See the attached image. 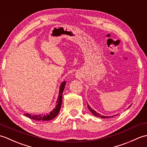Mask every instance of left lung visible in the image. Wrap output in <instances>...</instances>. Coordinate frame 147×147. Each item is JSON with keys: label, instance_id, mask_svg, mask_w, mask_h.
I'll return each mask as SVG.
<instances>
[{"label": "left lung", "instance_id": "8db88e82", "mask_svg": "<svg viewBox=\"0 0 147 147\" xmlns=\"http://www.w3.org/2000/svg\"><path fill=\"white\" fill-rule=\"evenodd\" d=\"M87 105H88L87 106H88V108L89 109V111H90V112H92V113L93 114V115H95V116H97V117H102V118H109V117H113V116H112V117L110 116V117H109V116H104V115H101L100 114L97 113V112H95L94 110H93V109H92L91 107H90L88 104H87ZM130 106H129V107H130Z\"/></svg>", "mask_w": 147, "mask_h": 147}]
</instances>
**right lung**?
<instances>
[{"label":"right lung","mask_w":147,"mask_h":147,"mask_svg":"<svg viewBox=\"0 0 147 147\" xmlns=\"http://www.w3.org/2000/svg\"><path fill=\"white\" fill-rule=\"evenodd\" d=\"M65 85V82L62 83L61 87H60V91H59V94L58 96V99L57 101V105H56L55 108L54 110L52 111V112H49V113L47 114H40V115H31L30 114H24L26 117L32 119L33 120L35 121H50L52 120L57 116L59 114V111L61 110V107L62 102V93L64 92V90Z\"/></svg>","instance_id":"right-lung-1"}]
</instances>
